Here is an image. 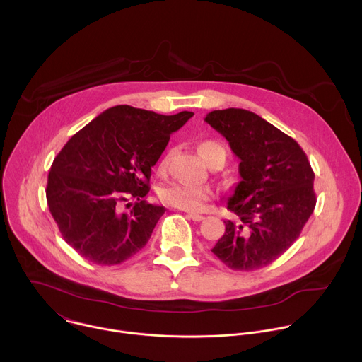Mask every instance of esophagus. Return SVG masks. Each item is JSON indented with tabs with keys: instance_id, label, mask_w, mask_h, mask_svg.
I'll use <instances>...</instances> for the list:
<instances>
[{
	"instance_id": "1",
	"label": "esophagus",
	"mask_w": 362,
	"mask_h": 362,
	"mask_svg": "<svg viewBox=\"0 0 362 362\" xmlns=\"http://www.w3.org/2000/svg\"><path fill=\"white\" fill-rule=\"evenodd\" d=\"M187 218H190V219H192V221H194V222H200V221H203V219H204V216L197 215V214H187Z\"/></svg>"
}]
</instances>
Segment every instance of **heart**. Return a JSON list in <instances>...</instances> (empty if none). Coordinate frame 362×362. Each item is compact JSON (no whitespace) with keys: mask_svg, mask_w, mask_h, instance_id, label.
I'll use <instances>...</instances> for the list:
<instances>
[{"mask_svg":"<svg viewBox=\"0 0 362 362\" xmlns=\"http://www.w3.org/2000/svg\"><path fill=\"white\" fill-rule=\"evenodd\" d=\"M199 153L206 163H212L221 160L222 163L226 159V148L222 143L215 140H206L199 144ZM170 153L160 162V169H166L169 163ZM159 199L173 208L187 211V212H200L204 209L206 203L212 199V190L202 186H187L182 183H169L159 190Z\"/></svg>","mask_w":362,"mask_h":362,"instance_id":"b5f03b06","label":"heart"}]
</instances>
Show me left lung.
I'll list each match as a JSON object with an SVG mask.
<instances>
[{
  "label": "left lung",
  "instance_id": "1",
  "mask_svg": "<svg viewBox=\"0 0 362 362\" xmlns=\"http://www.w3.org/2000/svg\"><path fill=\"white\" fill-rule=\"evenodd\" d=\"M204 122L236 154L240 180L228 200L238 221L212 252L235 271L272 264L298 239L313 215L315 175L300 146L261 116L243 109L214 110Z\"/></svg>",
  "mask_w": 362,
  "mask_h": 362
}]
</instances>
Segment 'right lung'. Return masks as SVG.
Listing matches in <instances>:
<instances>
[{
	"label": "right lung",
	"mask_w": 362,
	"mask_h": 362,
	"mask_svg": "<svg viewBox=\"0 0 362 362\" xmlns=\"http://www.w3.org/2000/svg\"><path fill=\"white\" fill-rule=\"evenodd\" d=\"M192 112L163 116L115 106L77 132L57 154L47 182V203L64 240L84 259L119 265L150 239L163 206L143 200L151 168ZM127 197L136 199L123 214Z\"/></svg>",
	"instance_id": "obj_1"
}]
</instances>
